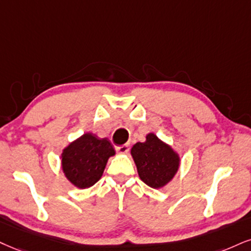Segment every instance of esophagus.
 Listing matches in <instances>:
<instances>
[{
	"label": "esophagus",
	"instance_id": "1",
	"mask_svg": "<svg viewBox=\"0 0 251 251\" xmlns=\"http://www.w3.org/2000/svg\"><path fill=\"white\" fill-rule=\"evenodd\" d=\"M129 149H130V145H129L128 143L123 144V145H120V147L116 148L117 152L119 153H126L129 151Z\"/></svg>",
	"mask_w": 251,
	"mask_h": 251
}]
</instances>
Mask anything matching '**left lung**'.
<instances>
[{
	"instance_id": "left-lung-1",
	"label": "left lung",
	"mask_w": 251,
	"mask_h": 251,
	"mask_svg": "<svg viewBox=\"0 0 251 251\" xmlns=\"http://www.w3.org/2000/svg\"><path fill=\"white\" fill-rule=\"evenodd\" d=\"M131 156L141 180L152 188L169 184L180 164L179 154L152 132L147 135V141L131 148Z\"/></svg>"
}]
</instances>
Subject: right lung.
Here are the masks:
<instances>
[{
    "instance_id": "1",
    "label": "right lung",
    "mask_w": 251,
    "mask_h": 251,
    "mask_svg": "<svg viewBox=\"0 0 251 251\" xmlns=\"http://www.w3.org/2000/svg\"><path fill=\"white\" fill-rule=\"evenodd\" d=\"M115 154L108 138L87 132L67 145L61 153V168L71 184L88 188L100 180L109 157Z\"/></svg>"
}]
</instances>
